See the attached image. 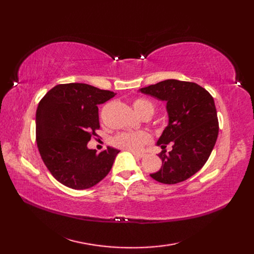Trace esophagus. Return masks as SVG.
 I'll return each mask as SVG.
<instances>
[{
	"mask_svg": "<svg viewBox=\"0 0 254 254\" xmlns=\"http://www.w3.org/2000/svg\"><path fill=\"white\" fill-rule=\"evenodd\" d=\"M132 153H133V156L136 158H143L145 156L144 153H140V152H132Z\"/></svg>",
	"mask_w": 254,
	"mask_h": 254,
	"instance_id": "obj_1",
	"label": "esophagus"
}]
</instances>
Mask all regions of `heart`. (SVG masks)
Instances as JSON below:
<instances>
[{
	"label": "heart",
	"mask_w": 254,
	"mask_h": 254,
	"mask_svg": "<svg viewBox=\"0 0 254 254\" xmlns=\"http://www.w3.org/2000/svg\"><path fill=\"white\" fill-rule=\"evenodd\" d=\"M133 108L141 117L151 115L155 113L156 107L147 98H135L132 103ZM151 135L147 131H134V132H122L113 137V145L119 148L130 151H140L146 144L151 142Z\"/></svg>",
	"instance_id": "heart-1"
}]
</instances>
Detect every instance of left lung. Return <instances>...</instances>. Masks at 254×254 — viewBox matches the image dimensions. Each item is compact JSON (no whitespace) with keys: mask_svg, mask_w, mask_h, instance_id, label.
<instances>
[{"mask_svg":"<svg viewBox=\"0 0 254 254\" xmlns=\"http://www.w3.org/2000/svg\"><path fill=\"white\" fill-rule=\"evenodd\" d=\"M142 93L166 102L168 125L158 145L162 167L150 174L156 181L176 184L186 181L205 164L218 136V119L214 98L195 82L167 79L142 88ZM173 149L165 154L167 143Z\"/></svg>","mask_w":254,"mask_h":254,"instance_id":"8db88e82","label":"left lung"}]
</instances>
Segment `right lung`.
Here are the masks:
<instances>
[{
  "label": "right lung",
  "instance_id": "right-lung-1",
  "mask_svg": "<svg viewBox=\"0 0 254 254\" xmlns=\"http://www.w3.org/2000/svg\"><path fill=\"white\" fill-rule=\"evenodd\" d=\"M114 92L87 83L57 84L45 94L36 112V141L54 178L74 190L94 187L109 174L120 150L97 153L87 147L99 129L97 105Z\"/></svg>",
  "mask_w": 254,
  "mask_h": 254
}]
</instances>
